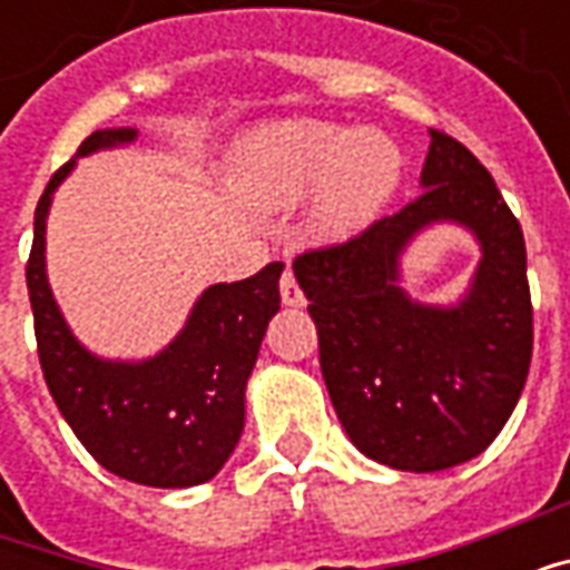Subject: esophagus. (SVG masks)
Listing matches in <instances>:
<instances>
[{"label": "esophagus", "mask_w": 570, "mask_h": 570, "mask_svg": "<svg viewBox=\"0 0 570 570\" xmlns=\"http://www.w3.org/2000/svg\"><path fill=\"white\" fill-rule=\"evenodd\" d=\"M281 298H284V305H305V293L298 289L296 274L289 268H284V274H281Z\"/></svg>", "instance_id": "34e87169"}]
</instances>
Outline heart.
<instances>
[{"label":"heart","instance_id":"heart-1","mask_svg":"<svg viewBox=\"0 0 570 570\" xmlns=\"http://www.w3.org/2000/svg\"><path fill=\"white\" fill-rule=\"evenodd\" d=\"M237 179L262 207L311 204L314 235H360L370 228L400 183V149L382 130H351L330 121H284L256 130L237 158Z\"/></svg>","mask_w":570,"mask_h":570}]
</instances>
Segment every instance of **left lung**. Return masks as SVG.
<instances>
[{
	"instance_id": "left-lung-1",
	"label": "left lung",
	"mask_w": 570,
	"mask_h": 570,
	"mask_svg": "<svg viewBox=\"0 0 570 570\" xmlns=\"http://www.w3.org/2000/svg\"><path fill=\"white\" fill-rule=\"evenodd\" d=\"M419 198L360 235L298 253L335 415L360 452L412 473L464 464L513 415L534 345L522 225L464 142L430 128ZM452 218L483 244L458 309L395 286V259L424 224Z\"/></svg>"
}]
</instances>
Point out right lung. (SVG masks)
Returning <instances> with one entry per match:
<instances>
[{
  "instance_id": "right-lung-1",
  "label": "right lung",
  "mask_w": 570,
  "mask_h": 570,
  "mask_svg": "<svg viewBox=\"0 0 570 570\" xmlns=\"http://www.w3.org/2000/svg\"><path fill=\"white\" fill-rule=\"evenodd\" d=\"M134 137L137 130H94L76 158ZM72 161L51 176L39 198L27 262L45 384L72 433L109 473L151 489L200 485L219 473L240 440L244 387L265 326L281 308L284 262L265 265L247 281L210 286L186 330L158 357L97 360L69 333L45 277V216Z\"/></svg>"
}]
</instances>
